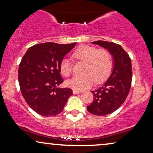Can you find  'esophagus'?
<instances>
[{"mask_svg": "<svg viewBox=\"0 0 153 153\" xmlns=\"http://www.w3.org/2000/svg\"><path fill=\"white\" fill-rule=\"evenodd\" d=\"M80 93H81V91H76V90H73V94H74V95H76V94H79Z\"/></svg>", "mask_w": 153, "mask_h": 153, "instance_id": "obj_1", "label": "esophagus"}]
</instances>
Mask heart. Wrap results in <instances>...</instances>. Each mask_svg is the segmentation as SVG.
<instances>
[{
	"label": "heart",
	"instance_id": "b5f03b06",
	"mask_svg": "<svg viewBox=\"0 0 153 153\" xmlns=\"http://www.w3.org/2000/svg\"><path fill=\"white\" fill-rule=\"evenodd\" d=\"M77 62L85 63L83 76L75 77L67 81V85L76 91L88 88L93 83L104 82L112 70L111 54L106 49H97L91 46L83 45L78 48L72 54ZM60 73L68 77L72 74V65L70 59L64 58L60 64Z\"/></svg>",
	"mask_w": 153,
	"mask_h": 153
}]
</instances>
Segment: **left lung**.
<instances>
[{
	"label": "left lung",
	"mask_w": 153,
	"mask_h": 153,
	"mask_svg": "<svg viewBox=\"0 0 153 153\" xmlns=\"http://www.w3.org/2000/svg\"><path fill=\"white\" fill-rule=\"evenodd\" d=\"M92 43L107 49L114 59L111 74L102 87L92 91L93 101L87 106L91 114L105 116L118 109L128 95L132 78L131 62L128 53L120 45L102 40Z\"/></svg>",
	"instance_id": "obj_1"
}]
</instances>
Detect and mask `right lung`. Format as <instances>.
I'll return each instance as SVG.
<instances>
[{"label": "right lung", "instance_id": "right-lung-1", "mask_svg": "<svg viewBox=\"0 0 153 153\" xmlns=\"http://www.w3.org/2000/svg\"><path fill=\"white\" fill-rule=\"evenodd\" d=\"M76 42L60 45L45 42L27 50L19 67L20 90L26 103L43 116H53L63 110L72 89L58 87L63 82L60 64Z\"/></svg>", "mask_w": 153, "mask_h": 153}]
</instances>
